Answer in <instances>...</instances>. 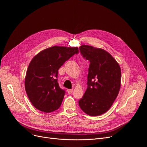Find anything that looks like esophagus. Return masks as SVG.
Instances as JSON below:
<instances>
[{
	"mask_svg": "<svg viewBox=\"0 0 147 147\" xmlns=\"http://www.w3.org/2000/svg\"><path fill=\"white\" fill-rule=\"evenodd\" d=\"M67 91L68 94H71L72 93V92H73V89H67Z\"/></svg>",
	"mask_w": 147,
	"mask_h": 147,
	"instance_id": "obj_1",
	"label": "esophagus"
}]
</instances>
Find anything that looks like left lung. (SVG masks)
I'll list each match as a JSON object with an SVG mask.
<instances>
[{
	"label": "left lung",
	"mask_w": 147,
	"mask_h": 147,
	"mask_svg": "<svg viewBox=\"0 0 147 147\" xmlns=\"http://www.w3.org/2000/svg\"><path fill=\"white\" fill-rule=\"evenodd\" d=\"M83 58L90 62L88 87L79 101L81 109L90 116L106 112L118 96L121 86V68L112 55L103 49L91 46L79 47Z\"/></svg>",
	"instance_id": "1"
}]
</instances>
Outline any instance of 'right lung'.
<instances>
[{
	"instance_id": "1",
	"label": "right lung",
	"mask_w": 147,
	"mask_h": 147,
	"mask_svg": "<svg viewBox=\"0 0 147 147\" xmlns=\"http://www.w3.org/2000/svg\"><path fill=\"white\" fill-rule=\"evenodd\" d=\"M78 52V47L53 46L32 59L25 78V89L36 109L46 113L59 109L65 91L58 84V69Z\"/></svg>"
}]
</instances>
